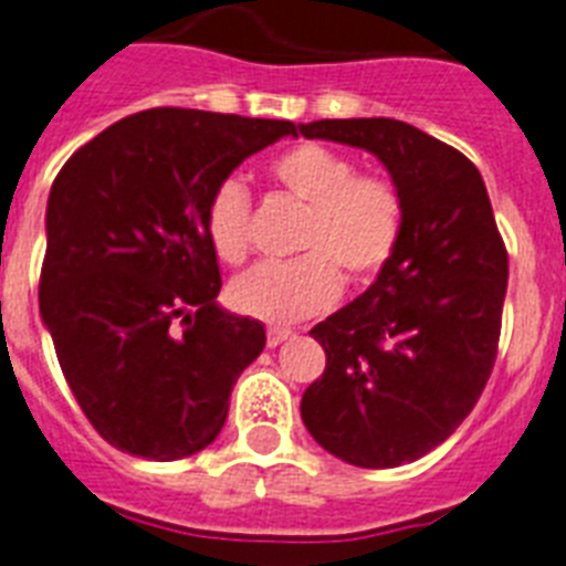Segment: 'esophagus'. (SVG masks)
<instances>
[{
    "mask_svg": "<svg viewBox=\"0 0 566 566\" xmlns=\"http://www.w3.org/2000/svg\"><path fill=\"white\" fill-rule=\"evenodd\" d=\"M291 336V331H282V327H270L268 331V348H279L284 339Z\"/></svg>",
    "mask_w": 566,
    "mask_h": 566,
    "instance_id": "esophagus-1",
    "label": "esophagus"
}]
</instances>
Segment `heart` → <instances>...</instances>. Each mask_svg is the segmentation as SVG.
Returning a JSON list of instances; mask_svg holds the SVG:
<instances>
[{"mask_svg":"<svg viewBox=\"0 0 566 566\" xmlns=\"http://www.w3.org/2000/svg\"><path fill=\"white\" fill-rule=\"evenodd\" d=\"M275 187L305 203L293 261L259 264L230 284L232 311L268 325L319 316L334 305L342 282H374L400 247L406 198L397 180L356 172V160L322 144H296L268 166ZM203 232L224 264L250 253V195L235 178L212 189L203 210Z\"/></svg>","mask_w":566,"mask_h":566,"instance_id":"obj_1","label":"heart"}]
</instances>
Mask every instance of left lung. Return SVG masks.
Masks as SVG:
<instances>
[{"mask_svg":"<svg viewBox=\"0 0 566 566\" xmlns=\"http://www.w3.org/2000/svg\"><path fill=\"white\" fill-rule=\"evenodd\" d=\"M298 132L374 151L406 198L388 268L311 331L327 359L302 397V420L325 452L350 467H402L481 400L501 339L506 244L478 166L454 146L391 117Z\"/></svg>","mask_w":566,"mask_h":566,"instance_id":"1","label":"left lung"}]
</instances>
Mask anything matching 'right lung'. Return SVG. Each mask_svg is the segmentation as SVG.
Instances as JSON below:
<instances>
[{
  "label": "right lung",
  "instance_id": "obj_1",
  "mask_svg": "<svg viewBox=\"0 0 566 566\" xmlns=\"http://www.w3.org/2000/svg\"><path fill=\"white\" fill-rule=\"evenodd\" d=\"M291 120L146 108L80 146L49 195L40 311L74 400L120 452L178 460L224 429L264 327L216 305L212 189Z\"/></svg>",
  "mask_w": 566,
  "mask_h": 566
}]
</instances>
